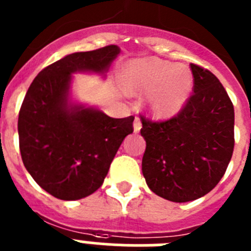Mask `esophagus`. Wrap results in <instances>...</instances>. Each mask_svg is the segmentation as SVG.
I'll list each match as a JSON object with an SVG mask.
<instances>
[{
    "mask_svg": "<svg viewBox=\"0 0 251 251\" xmlns=\"http://www.w3.org/2000/svg\"><path fill=\"white\" fill-rule=\"evenodd\" d=\"M142 128V122L138 117L134 118V122H133V129H134V133H138Z\"/></svg>",
    "mask_w": 251,
    "mask_h": 251,
    "instance_id": "obj_1",
    "label": "esophagus"
}]
</instances>
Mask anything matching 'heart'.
I'll use <instances>...</instances> for the list:
<instances>
[{
	"label": "heart",
	"mask_w": 251,
	"mask_h": 251,
	"mask_svg": "<svg viewBox=\"0 0 251 251\" xmlns=\"http://www.w3.org/2000/svg\"><path fill=\"white\" fill-rule=\"evenodd\" d=\"M121 84L130 95L146 94V105L157 117H172L191 97L194 76L187 68L156 59L132 60L121 72Z\"/></svg>",
	"instance_id": "1"
}]
</instances>
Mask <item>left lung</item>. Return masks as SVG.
Returning a JSON list of instances; mask_svg holds the SVG:
<instances>
[{
	"instance_id": "8db88e82",
	"label": "left lung",
	"mask_w": 251,
	"mask_h": 251,
	"mask_svg": "<svg viewBox=\"0 0 251 251\" xmlns=\"http://www.w3.org/2000/svg\"><path fill=\"white\" fill-rule=\"evenodd\" d=\"M194 94L165 122L142 117V172L148 187L174 202L205 196L225 174L234 151V105L211 72L191 64Z\"/></svg>"
}]
</instances>
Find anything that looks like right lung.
Instances as JSON below:
<instances>
[{
  "instance_id": "obj_1",
  "label": "right lung",
  "mask_w": 251,
  "mask_h": 251,
  "mask_svg": "<svg viewBox=\"0 0 251 251\" xmlns=\"http://www.w3.org/2000/svg\"><path fill=\"white\" fill-rule=\"evenodd\" d=\"M117 45L73 52L37 74L19 113L22 162L37 185L56 199L80 200L103 185L134 117L112 118L72 99L73 74L105 77Z\"/></svg>"
}]
</instances>
